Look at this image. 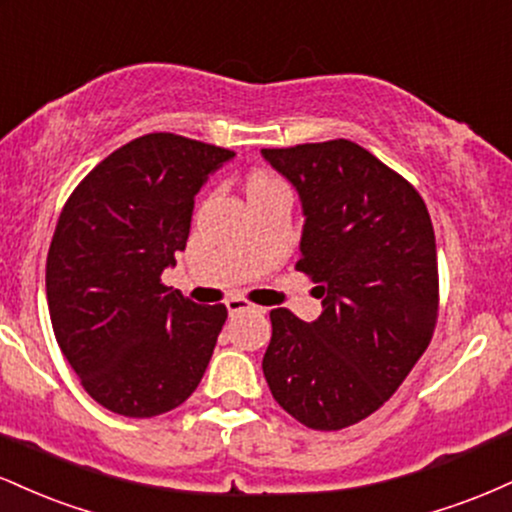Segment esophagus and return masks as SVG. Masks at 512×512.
Masks as SVG:
<instances>
[{"label":"esophagus","mask_w":512,"mask_h":512,"mask_svg":"<svg viewBox=\"0 0 512 512\" xmlns=\"http://www.w3.org/2000/svg\"><path fill=\"white\" fill-rule=\"evenodd\" d=\"M228 308V315H240V313H255V315H262L264 308H260V305H252V303H245L243 298H231V301L226 303Z\"/></svg>","instance_id":"esophagus-1"}]
</instances>
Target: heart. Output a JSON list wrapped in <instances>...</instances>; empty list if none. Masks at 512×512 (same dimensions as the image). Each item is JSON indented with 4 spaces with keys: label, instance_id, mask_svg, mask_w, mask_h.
I'll use <instances>...</instances> for the list:
<instances>
[{
    "label": "heart",
    "instance_id": "1",
    "mask_svg": "<svg viewBox=\"0 0 512 512\" xmlns=\"http://www.w3.org/2000/svg\"><path fill=\"white\" fill-rule=\"evenodd\" d=\"M276 187H281V182H276L272 178H255L248 185V195H257V192H269V190H276Z\"/></svg>",
    "mask_w": 512,
    "mask_h": 512
}]
</instances>
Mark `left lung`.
I'll return each instance as SVG.
<instances>
[{"mask_svg":"<svg viewBox=\"0 0 512 512\" xmlns=\"http://www.w3.org/2000/svg\"><path fill=\"white\" fill-rule=\"evenodd\" d=\"M298 192L301 260L322 313L276 308L264 378L279 407L315 431H339L395 395L431 342L438 260L431 216L402 175L349 139L262 149Z\"/></svg>","mask_w":512,"mask_h":512,"instance_id":"obj_1","label":"left lung"}]
</instances>
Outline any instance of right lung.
<instances>
[{
  "instance_id": "add662e5",
  "label": "right lung",
  "mask_w": 512,
  "mask_h": 512,
  "mask_svg": "<svg viewBox=\"0 0 512 512\" xmlns=\"http://www.w3.org/2000/svg\"><path fill=\"white\" fill-rule=\"evenodd\" d=\"M233 151L156 132L98 163L64 204L45 289L57 344L113 414L151 419L197 390L226 305L161 284L190 236L195 197Z\"/></svg>"
}]
</instances>
